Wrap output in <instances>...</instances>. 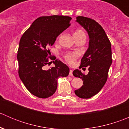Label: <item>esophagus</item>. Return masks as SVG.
Instances as JSON below:
<instances>
[{"mask_svg":"<svg viewBox=\"0 0 129 129\" xmlns=\"http://www.w3.org/2000/svg\"><path fill=\"white\" fill-rule=\"evenodd\" d=\"M72 72H73V71H72V70H70V71H69V75H70V76H72Z\"/></svg>","mask_w":129,"mask_h":129,"instance_id":"34e87169","label":"esophagus"}]
</instances>
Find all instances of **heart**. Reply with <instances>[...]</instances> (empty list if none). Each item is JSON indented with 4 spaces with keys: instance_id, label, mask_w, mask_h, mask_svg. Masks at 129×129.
Masks as SVG:
<instances>
[{
    "instance_id": "obj_1",
    "label": "heart",
    "mask_w": 129,
    "mask_h": 129,
    "mask_svg": "<svg viewBox=\"0 0 129 129\" xmlns=\"http://www.w3.org/2000/svg\"><path fill=\"white\" fill-rule=\"evenodd\" d=\"M82 36H85V34L82 30L77 29L74 32V38L76 39L77 37H82ZM80 56V53L78 51L73 52H69L65 55V59L70 64H72L74 63L75 60Z\"/></svg>"
}]
</instances>
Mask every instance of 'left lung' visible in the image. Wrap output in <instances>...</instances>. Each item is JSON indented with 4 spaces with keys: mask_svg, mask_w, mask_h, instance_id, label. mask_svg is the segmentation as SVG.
<instances>
[{
    "mask_svg": "<svg viewBox=\"0 0 129 129\" xmlns=\"http://www.w3.org/2000/svg\"><path fill=\"white\" fill-rule=\"evenodd\" d=\"M76 22L82 26L89 36V48L81 59L80 67H88L89 72L85 75L75 69L73 75L83 80L84 85L75 90L77 97L89 99L100 92L107 80L111 66V44L104 30L95 20L82 16L76 17Z\"/></svg>",
    "mask_w": 129,
    "mask_h": 129,
    "instance_id": "obj_1",
    "label": "left lung"
}]
</instances>
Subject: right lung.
<instances>
[{
    "mask_svg": "<svg viewBox=\"0 0 129 129\" xmlns=\"http://www.w3.org/2000/svg\"><path fill=\"white\" fill-rule=\"evenodd\" d=\"M72 18L64 15L37 18L20 38L17 54L19 75L27 90L39 98L52 95L57 88L59 77H67L69 68L55 56L50 57L49 47L57 37L70 26ZM55 66L49 70L45 66L49 59Z\"/></svg>",
    "mask_w": 129,
    "mask_h": 129,
    "instance_id": "obj_1",
    "label": "right lung"
}]
</instances>
